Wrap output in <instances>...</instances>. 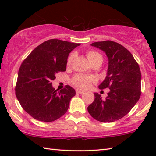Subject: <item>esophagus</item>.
I'll return each mask as SVG.
<instances>
[{
	"mask_svg": "<svg viewBox=\"0 0 156 156\" xmlns=\"http://www.w3.org/2000/svg\"><path fill=\"white\" fill-rule=\"evenodd\" d=\"M76 93L78 94H82L84 93V91H81V90H79V89H76Z\"/></svg>",
	"mask_w": 156,
	"mask_h": 156,
	"instance_id": "1",
	"label": "esophagus"
}]
</instances>
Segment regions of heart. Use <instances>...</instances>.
Wrapping results in <instances>:
<instances>
[{
	"instance_id": "obj_1",
	"label": "heart",
	"mask_w": 156,
	"mask_h": 156,
	"mask_svg": "<svg viewBox=\"0 0 156 156\" xmlns=\"http://www.w3.org/2000/svg\"><path fill=\"white\" fill-rule=\"evenodd\" d=\"M74 55H71L67 59V65L71 64ZM87 57L91 63L98 59H102V56L100 53L94 50H89L87 52ZM97 80L95 76H87L84 74H77L74 75L72 79V83L74 86L78 88L84 89L88 88L91 82H95Z\"/></svg>"
}]
</instances>
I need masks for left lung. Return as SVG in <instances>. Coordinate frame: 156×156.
<instances>
[{
    "instance_id": "left-lung-1",
    "label": "left lung",
    "mask_w": 156,
    "mask_h": 156,
    "mask_svg": "<svg viewBox=\"0 0 156 156\" xmlns=\"http://www.w3.org/2000/svg\"><path fill=\"white\" fill-rule=\"evenodd\" d=\"M91 46L103 50L108 59L107 75L99 89L108 88L103 100L94 93V100L87 107L89 114L104 123L123 118L137 103L141 94V73L138 64L131 52L112 40L96 42Z\"/></svg>"
}]
</instances>
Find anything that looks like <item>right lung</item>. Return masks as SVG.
<instances>
[{
	"label": "right lung",
	"instance_id": "1",
	"mask_svg": "<svg viewBox=\"0 0 156 156\" xmlns=\"http://www.w3.org/2000/svg\"><path fill=\"white\" fill-rule=\"evenodd\" d=\"M80 43L57 39L42 42L21 64L16 86V95L21 106L36 120L55 121L67 112L75 90L69 85L58 91L51 81L65 72L69 54Z\"/></svg>",
	"mask_w": 156,
	"mask_h": 156
}]
</instances>
